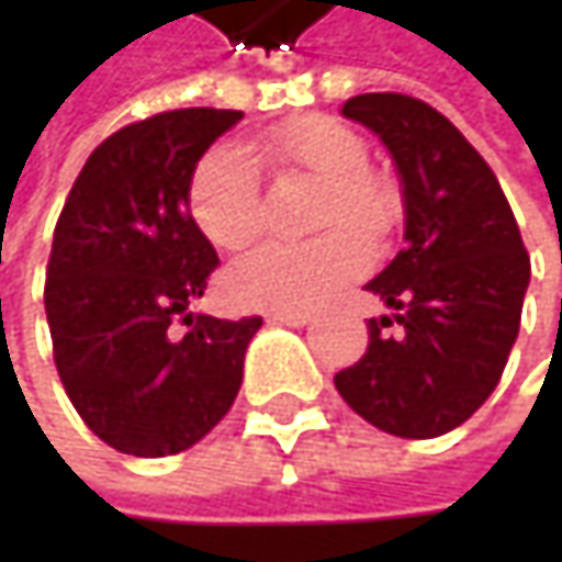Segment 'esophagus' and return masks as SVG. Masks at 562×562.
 Segmentation results:
<instances>
[{
    "instance_id": "1",
    "label": "esophagus",
    "mask_w": 562,
    "mask_h": 562,
    "mask_svg": "<svg viewBox=\"0 0 562 562\" xmlns=\"http://www.w3.org/2000/svg\"><path fill=\"white\" fill-rule=\"evenodd\" d=\"M308 318H312L308 312H270L267 315V322H273V325H292V328L305 325Z\"/></svg>"
}]
</instances>
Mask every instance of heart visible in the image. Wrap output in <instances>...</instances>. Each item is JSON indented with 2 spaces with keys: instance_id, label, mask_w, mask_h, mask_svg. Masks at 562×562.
<instances>
[{
  "instance_id": "b5f03b06",
  "label": "heart",
  "mask_w": 562,
  "mask_h": 562,
  "mask_svg": "<svg viewBox=\"0 0 562 562\" xmlns=\"http://www.w3.org/2000/svg\"><path fill=\"white\" fill-rule=\"evenodd\" d=\"M267 156L315 181L302 244H263L224 273V295L240 308L292 312L325 299L361 270L358 240H381L396 214L393 184L368 166V143L331 116H299L277 130ZM188 211L217 250L247 247L263 227V188L257 159L237 143L207 149L188 181Z\"/></svg>"
}]
</instances>
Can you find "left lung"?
Returning <instances> with one entry per match:
<instances>
[{"label":"left lung","mask_w":562,"mask_h":562,"mask_svg":"<svg viewBox=\"0 0 562 562\" xmlns=\"http://www.w3.org/2000/svg\"><path fill=\"white\" fill-rule=\"evenodd\" d=\"M341 113L391 149L406 247L368 282L396 315L368 322V351L335 374V387L371 426L432 439L462 426L498 387L530 257L495 171L439 110L406 93H361ZM393 321L396 336L386 331Z\"/></svg>","instance_id":"8db88e82"}]
</instances>
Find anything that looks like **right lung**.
<instances>
[{"label":"right lung","mask_w":562,"mask_h":562,"mask_svg":"<svg viewBox=\"0 0 562 562\" xmlns=\"http://www.w3.org/2000/svg\"><path fill=\"white\" fill-rule=\"evenodd\" d=\"M240 120V110L188 106L130 123L90 153L60 207L45 280L57 378L116 452L175 456L240 391L263 318L188 312L221 263L191 221L188 181Z\"/></svg>","instance_id":"1"}]
</instances>
